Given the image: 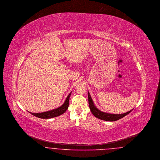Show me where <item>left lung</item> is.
I'll use <instances>...</instances> for the list:
<instances>
[{"label":"left lung","instance_id":"obj_1","mask_svg":"<svg viewBox=\"0 0 160 160\" xmlns=\"http://www.w3.org/2000/svg\"><path fill=\"white\" fill-rule=\"evenodd\" d=\"M88 101H89V106L90 110L91 112L94 116L100 120H104V121H109V122H115L119 119H121L129 114L133 109H132L130 111L127 112L122 113V114H112L109 113L103 112L100 111L99 109H98L96 106L94 105V102L92 101V99L90 95L89 92H88Z\"/></svg>","mask_w":160,"mask_h":160}]
</instances>
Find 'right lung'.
<instances>
[{
	"label": "right lung",
	"mask_w": 160,
	"mask_h": 160,
	"mask_svg": "<svg viewBox=\"0 0 160 160\" xmlns=\"http://www.w3.org/2000/svg\"><path fill=\"white\" fill-rule=\"evenodd\" d=\"M71 94V92H70V94L68 95L64 103L61 106L55 109L51 110V111L44 112L32 113L30 112H29L31 113L32 115L37 117L38 118H40L47 119V118H51L58 117V116L63 114V113L65 112L66 110L68 109V106H69V97H70Z\"/></svg>",
	"instance_id": "add662e5"
}]
</instances>
